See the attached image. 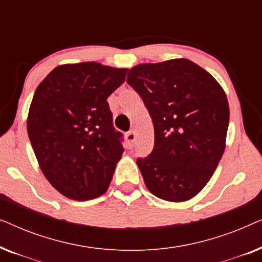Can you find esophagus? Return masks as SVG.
Returning <instances> with one entry per match:
<instances>
[{
	"mask_svg": "<svg viewBox=\"0 0 262 262\" xmlns=\"http://www.w3.org/2000/svg\"><path fill=\"white\" fill-rule=\"evenodd\" d=\"M136 138H137V136H136V134H135L134 131L127 132V135H126V139H127L128 144H130V145H134V143H135V141H136Z\"/></svg>",
	"mask_w": 262,
	"mask_h": 262,
	"instance_id": "esophagus-1",
	"label": "esophagus"
}]
</instances>
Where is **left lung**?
I'll return each instance as SVG.
<instances>
[{
	"instance_id": "1",
	"label": "left lung",
	"mask_w": 262,
	"mask_h": 262,
	"mask_svg": "<svg viewBox=\"0 0 262 262\" xmlns=\"http://www.w3.org/2000/svg\"><path fill=\"white\" fill-rule=\"evenodd\" d=\"M154 123L155 144L137 166L157 198L181 203L210 181L223 156L229 125L224 89L186 58L144 63L128 70Z\"/></svg>"
}]
</instances>
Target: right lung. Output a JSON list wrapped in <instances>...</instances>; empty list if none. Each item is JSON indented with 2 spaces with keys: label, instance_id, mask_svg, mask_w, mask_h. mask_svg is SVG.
I'll use <instances>...</instances> for the list:
<instances>
[{
  "label": "right lung",
  "instance_id": "1",
  "mask_svg": "<svg viewBox=\"0 0 262 262\" xmlns=\"http://www.w3.org/2000/svg\"><path fill=\"white\" fill-rule=\"evenodd\" d=\"M126 71L98 62L62 64L35 89L28 137L42 174L67 198L84 202L108 189L124 149L107 98Z\"/></svg>",
  "mask_w": 262,
  "mask_h": 262
}]
</instances>
